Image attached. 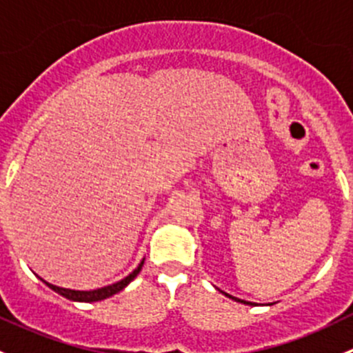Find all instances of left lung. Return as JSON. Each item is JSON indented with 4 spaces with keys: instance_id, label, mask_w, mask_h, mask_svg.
<instances>
[{
    "instance_id": "left-lung-1",
    "label": "left lung",
    "mask_w": 353,
    "mask_h": 353,
    "mask_svg": "<svg viewBox=\"0 0 353 353\" xmlns=\"http://www.w3.org/2000/svg\"><path fill=\"white\" fill-rule=\"evenodd\" d=\"M223 294H225V292H223ZM227 297H230V299H234V301H237V302H243V304H249V305H254V302H248V301H241V299H237V297H232V295H229V294H225Z\"/></svg>"
}]
</instances>
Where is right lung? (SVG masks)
Here are the masks:
<instances>
[{
    "label": "right lung",
    "instance_id": "add662e5",
    "mask_svg": "<svg viewBox=\"0 0 353 353\" xmlns=\"http://www.w3.org/2000/svg\"><path fill=\"white\" fill-rule=\"evenodd\" d=\"M145 261V259H143ZM143 261L138 265V268H134L133 272L130 273V275L126 276V279L119 280V282L112 283V285H108V287H102V288H97V290H71V288H63V287H56L52 285V283H48L46 280H42V282L46 283L49 288H52L54 292H58L59 295H63V297L70 299V301H74V302H97V301H104V299L110 297V295L117 294V292L123 290L124 287L128 285L130 282H133L134 279H137L138 273L141 272V266H143Z\"/></svg>",
    "mask_w": 353,
    "mask_h": 353
}]
</instances>
